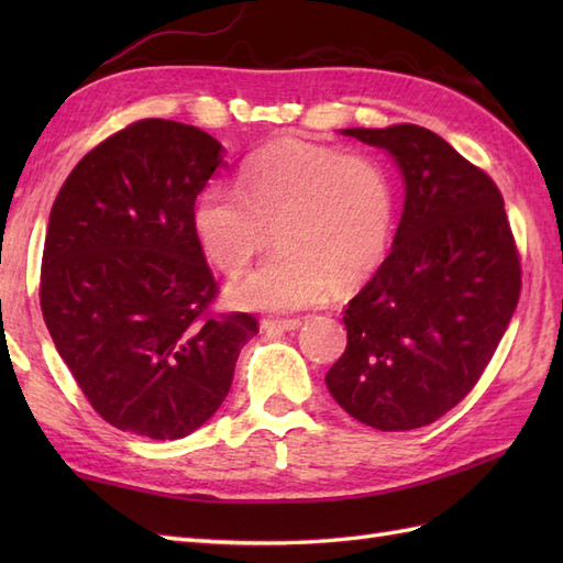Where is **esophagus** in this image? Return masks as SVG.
<instances>
[{
	"instance_id": "esophagus-1",
	"label": "esophagus",
	"mask_w": 563,
	"mask_h": 563,
	"mask_svg": "<svg viewBox=\"0 0 563 563\" xmlns=\"http://www.w3.org/2000/svg\"><path fill=\"white\" fill-rule=\"evenodd\" d=\"M300 319H263L261 329L266 333H283V331H295L300 329Z\"/></svg>"
}]
</instances>
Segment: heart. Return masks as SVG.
I'll return each mask as SVG.
<instances>
[{"label": "heart", "mask_w": 563, "mask_h": 563, "mask_svg": "<svg viewBox=\"0 0 563 563\" xmlns=\"http://www.w3.org/2000/svg\"><path fill=\"white\" fill-rule=\"evenodd\" d=\"M236 194L210 186L196 198L194 234L212 266L242 275L263 249L278 251L234 288L230 302L295 312L351 290L387 254L397 190L373 154L283 137L236 169Z\"/></svg>", "instance_id": "1"}]
</instances>
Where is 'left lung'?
I'll return each instance as SVG.
<instances>
[{"instance_id": "obj_1", "label": "left lung", "mask_w": 563, "mask_h": 563, "mask_svg": "<svg viewBox=\"0 0 563 563\" xmlns=\"http://www.w3.org/2000/svg\"><path fill=\"white\" fill-rule=\"evenodd\" d=\"M404 178L389 256L345 309L349 345L327 373L345 413L377 430L438 421L479 382L520 297L504 198L482 169L421 125L345 128Z\"/></svg>"}]
</instances>
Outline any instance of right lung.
Returning <instances> with one entry per match:
<instances>
[{
  "label": "right lung",
  "mask_w": 563,
  "mask_h": 563,
  "mask_svg": "<svg viewBox=\"0 0 563 563\" xmlns=\"http://www.w3.org/2000/svg\"><path fill=\"white\" fill-rule=\"evenodd\" d=\"M196 125L147 118L84 157L53 202L41 309L59 357L103 421L178 440L220 409L244 312L210 317L218 283L194 234V206L224 164Z\"/></svg>",
  "instance_id": "obj_1"
}]
</instances>
